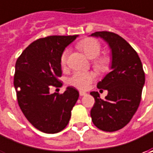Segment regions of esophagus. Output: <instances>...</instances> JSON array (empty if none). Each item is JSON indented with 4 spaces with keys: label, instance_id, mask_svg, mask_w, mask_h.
<instances>
[{
    "label": "esophagus",
    "instance_id": "34e87169",
    "mask_svg": "<svg viewBox=\"0 0 153 153\" xmlns=\"http://www.w3.org/2000/svg\"><path fill=\"white\" fill-rule=\"evenodd\" d=\"M79 94H80V96H84V95L87 94V93H85V92H83V91H79Z\"/></svg>",
    "mask_w": 153,
    "mask_h": 153
}]
</instances>
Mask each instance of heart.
<instances>
[{
	"instance_id": "obj_1",
	"label": "heart",
	"mask_w": 153,
	"mask_h": 153,
	"mask_svg": "<svg viewBox=\"0 0 153 153\" xmlns=\"http://www.w3.org/2000/svg\"><path fill=\"white\" fill-rule=\"evenodd\" d=\"M77 48L82 51L88 59H91L93 67L99 72H107L111 66V58L109 54H100L102 47L100 42L94 38H85L76 45ZM70 49L65 48L60 55V64L65 66L67 63ZM96 78V75L92 71H76L67 80L69 85L79 89H86Z\"/></svg>"
}]
</instances>
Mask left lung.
Here are the masks:
<instances>
[{"label":"left lung","instance_id":"8db88e82","mask_svg":"<svg viewBox=\"0 0 153 153\" xmlns=\"http://www.w3.org/2000/svg\"><path fill=\"white\" fill-rule=\"evenodd\" d=\"M92 36H100L110 46L112 54L111 69L97 84L106 89L105 100L98 92H91L95 103L91 109L92 121L98 128L105 132L119 130L130 122L141 100L145 72L136 51L117 34L97 31Z\"/></svg>","mask_w":153,"mask_h":153}]
</instances>
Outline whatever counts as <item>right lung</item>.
<instances>
[{
    "instance_id": "right-lung-1",
    "label": "right lung",
    "mask_w": 153,
    "mask_h": 153,
    "mask_svg": "<svg viewBox=\"0 0 153 153\" xmlns=\"http://www.w3.org/2000/svg\"><path fill=\"white\" fill-rule=\"evenodd\" d=\"M77 36H50L29 45L15 65L14 84L22 112L36 128L47 134L60 132L71 118L79 97L78 91L68 87L64 94H50L52 87L62 83L60 55Z\"/></svg>"
}]
</instances>
